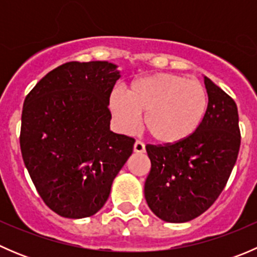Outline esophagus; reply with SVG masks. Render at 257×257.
<instances>
[{
  "instance_id": "34e87169",
  "label": "esophagus",
  "mask_w": 257,
  "mask_h": 257,
  "mask_svg": "<svg viewBox=\"0 0 257 257\" xmlns=\"http://www.w3.org/2000/svg\"><path fill=\"white\" fill-rule=\"evenodd\" d=\"M134 153H144L145 152V145L142 143V142L137 141L136 143H134Z\"/></svg>"
}]
</instances>
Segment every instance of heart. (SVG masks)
<instances>
[{
	"label": "heart",
	"instance_id": "b5f03b06",
	"mask_svg": "<svg viewBox=\"0 0 257 257\" xmlns=\"http://www.w3.org/2000/svg\"><path fill=\"white\" fill-rule=\"evenodd\" d=\"M109 109L116 126L131 133L144 114L143 126L160 145H175L190 138L208 112V94L196 80L159 73L136 79L128 95L113 90Z\"/></svg>",
	"mask_w": 257,
	"mask_h": 257
}]
</instances>
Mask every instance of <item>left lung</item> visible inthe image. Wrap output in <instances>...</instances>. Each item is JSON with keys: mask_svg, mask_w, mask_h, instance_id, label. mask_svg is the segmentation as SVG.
I'll list each match as a JSON object with an SVG mask.
<instances>
[{"mask_svg": "<svg viewBox=\"0 0 257 257\" xmlns=\"http://www.w3.org/2000/svg\"><path fill=\"white\" fill-rule=\"evenodd\" d=\"M208 112L183 143L147 145L152 168L145 180L148 206L167 222H186L206 211L229 180L240 149L236 103L204 76Z\"/></svg>", "mask_w": 257, "mask_h": 257, "instance_id": "left-lung-1", "label": "left lung"}]
</instances>
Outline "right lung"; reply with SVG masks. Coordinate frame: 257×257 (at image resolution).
Segmentation results:
<instances>
[{
  "mask_svg": "<svg viewBox=\"0 0 257 257\" xmlns=\"http://www.w3.org/2000/svg\"><path fill=\"white\" fill-rule=\"evenodd\" d=\"M120 78L107 61L68 62L46 74L25 99L23 162L49 209L68 219L99 211L134 139L110 131L109 97Z\"/></svg>",
  "mask_w": 257,
  "mask_h": 257,
  "instance_id": "add662e5",
  "label": "right lung"
}]
</instances>
